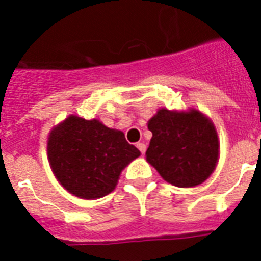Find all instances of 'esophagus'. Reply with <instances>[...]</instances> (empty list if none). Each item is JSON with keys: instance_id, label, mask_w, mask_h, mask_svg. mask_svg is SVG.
Here are the masks:
<instances>
[{"instance_id": "1", "label": "esophagus", "mask_w": 261, "mask_h": 261, "mask_svg": "<svg viewBox=\"0 0 261 261\" xmlns=\"http://www.w3.org/2000/svg\"><path fill=\"white\" fill-rule=\"evenodd\" d=\"M137 149L140 151H141L142 154H144L145 151H146V145H145L144 142H138V144H137Z\"/></svg>"}]
</instances>
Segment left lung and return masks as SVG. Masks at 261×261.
<instances>
[{
    "instance_id": "obj_1",
    "label": "left lung",
    "mask_w": 261,
    "mask_h": 261,
    "mask_svg": "<svg viewBox=\"0 0 261 261\" xmlns=\"http://www.w3.org/2000/svg\"><path fill=\"white\" fill-rule=\"evenodd\" d=\"M147 128L153 137L146 161L167 183L190 188L213 174L220 158V140L213 121L201 111L159 108Z\"/></svg>"
}]
</instances>
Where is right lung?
<instances>
[{
    "label": "right lung",
    "instance_id": "1",
    "mask_svg": "<svg viewBox=\"0 0 261 261\" xmlns=\"http://www.w3.org/2000/svg\"><path fill=\"white\" fill-rule=\"evenodd\" d=\"M47 155L53 175L69 193L95 200L116 188L121 171L141 153L119 129L70 115L49 132Z\"/></svg>",
    "mask_w": 261,
    "mask_h": 261
}]
</instances>
